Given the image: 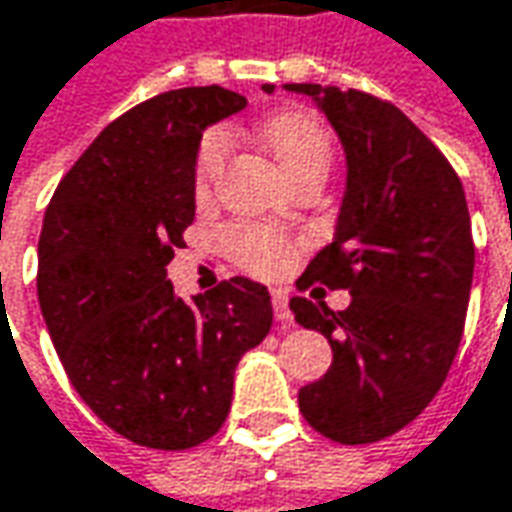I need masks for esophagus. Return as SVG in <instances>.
Wrapping results in <instances>:
<instances>
[{
    "mask_svg": "<svg viewBox=\"0 0 512 512\" xmlns=\"http://www.w3.org/2000/svg\"><path fill=\"white\" fill-rule=\"evenodd\" d=\"M272 306H274V317H277V323L283 328H289L294 323V317H291L289 311V294L283 289H272Z\"/></svg>",
    "mask_w": 512,
    "mask_h": 512,
    "instance_id": "obj_1",
    "label": "esophagus"
}]
</instances>
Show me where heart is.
Returning a JSON list of instances; mask_svg holds the SVG:
<instances>
[{
    "label": "heart",
    "mask_w": 512,
    "mask_h": 512,
    "mask_svg": "<svg viewBox=\"0 0 512 512\" xmlns=\"http://www.w3.org/2000/svg\"><path fill=\"white\" fill-rule=\"evenodd\" d=\"M263 144L272 152L277 167L291 178L309 167L328 169L331 161V135L309 113H280L263 124ZM226 152V138L221 133H209L201 141L198 161H195V189L206 192L212 178L218 175ZM229 249L238 257L240 266L255 274H277L289 266L291 243L280 232L266 226H238L229 232Z\"/></svg>",
    "instance_id": "heart-1"
}]
</instances>
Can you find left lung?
Listing matches in <instances>:
<instances>
[{"mask_svg":"<svg viewBox=\"0 0 512 512\" xmlns=\"http://www.w3.org/2000/svg\"><path fill=\"white\" fill-rule=\"evenodd\" d=\"M274 93V84H263ZM314 101L343 144L345 189L334 238L300 289H345L351 303L291 297L294 320L331 345V368L300 388L314 431L343 445L379 442L428 408L448 377L473 283L465 189L428 135L388 101L286 84Z\"/></svg>","mask_w":512,"mask_h":512,"instance_id":"obj_1","label":"left lung"}]
</instances>
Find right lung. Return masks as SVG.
Instances as JSON below:
<instances>
[{"instance_id": "1", "label": "right lung", "mask_w": 512, "mask_h": 512, "mask_svg": "<svg viewBox=\"0 0 512 512\" xmlns=\"http://www.w3.org/2000/svg\"><path fill=\"white\" fill-rule=\"evenodd\" d=\"M246 98L169 90L113 121L62 178L39 238V306L67 377L115 433L186 450L221 431L240 357L272 328V297L249 277L192 300L167 280L195 221L206 127Z\"/></svg>"}]
</instances>
